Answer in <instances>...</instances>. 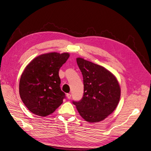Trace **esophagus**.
<instances>
[{"label":"esophagus","instance_id":"obj_1","mask_svg":"<svg viewBox=\"0 0 151 151\" xmlns=\"http://www.w3.org/2000/svg\"><path fill=\"white\" fill-rule=\"evenodd\" d=\"M67 98L68 99H70V98H71V94L70 93H67Z\"/></svg>","mask_w":151,"mask_h":151}]
</instances>
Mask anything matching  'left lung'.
I'll return each mask as SVG.
<instances>
[{"mask_svg":"<svg viewBox=\"0 0 151 151\" xmlns=\"http://www.w3.org/2000/svg\"><path fill=\"white\" fill-rule=\"evenodd\" d=\"M76 60L83 77L84 93L79 101L72 102L87 122H100L111 114L119 104V82L112 73L102 66L81 58Z\"/></svg>","mask_w":151,"mask_h":151,"instance_id":"1","label":"left lung"}]
</instances>
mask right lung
Masks as SVG:
<instances>
[{
	"mask_svg": "<svg viewBox=\"0 0 151 151\" xmlns=\"http://www.w3.org/2000/svg\"><path fill=\"white\" fill-rule=\"evenodd\" d=\"M70 56L67 52H50L35 58L21 76L19 93L27 109L45 116L63 103L65 94L60 88L59 70Z\"/></svg>",
	"mask_w": 151,
	"mask_h": 151,
	"instance_id": "add662e5",
	"label": "right lung"
}]
</instances>
